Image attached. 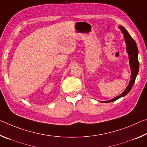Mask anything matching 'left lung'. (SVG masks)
<instances>
[{
	"label": "left lung",
	"mask_w": 147,
	"mask_h": 147,
	"mask_svg": "<svg viewBox=\"0 0 147 147\" xmlns=\"http://www.w3.org/2000/svg\"><path fill=\"white\" fill-rule=\"evenodd\" d=\"M119 28L121 30L122 33L124 35V38L125 40V43L126 44V52L128 54L129 57V63H130V69H131V77L130 80L129 82L128 86L126 88L123 93L119 96L113 98L111 100L107 101H102L101 102H110L115 101L117 100L119 98L123 97L126 96L129 92L130 91L131 89L132 88V86L135 82L136 76L138 75L139 72V61H138V49L136 43V41L134 40V39L130 36V35L128 34V31L124 28L123 26H119Z\"/></svg>",
	"instance_id": "8db88e82"
}]
</instances>
